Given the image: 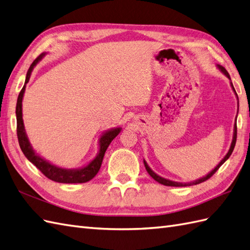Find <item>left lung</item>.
<instances>
[{"label":"left lung","instance_id":"left-lung-1","mask_svg":"<svg viewBox=\"0 0 250 250\" xmlns=\"http://www.w3.org/2000/svg\"><path fill=\"white\" fill-rule=\"evenodd\" d=\"M216 67L219 68V69L221 70V73H223V74L225 75V76L227 77V78L230 80V76H229L228 72H227V70H226L225 68H224V67L221 66V65H219V64H217ZM230 86H231L232 91H233V93H234V95H235V97H236V100H238V112H239V98H238V95H236V92H235V89H234V87H233V84H232L231 80H230ZM236 117H238V116H236ZM236 117H235V123H234V125H233L232 142H231V145H230V148H229V150H228V152H227V154H226L225 156H224V158L222 159V161H221L219 164L216 165V167H215L213 170H211V171L209 172V173H207L205 176H203V177H201V178H197V180L189 182V183L174 182V181L168 180V178H165V177H162V176H159L158 174H156L155 172L153 171V170L149 167V165L146 164V162L144 159V164H145L146 170L148 171V173L150 174V176L153 178V180H155V181H156L157 183H159V184L165 185V186H170V187H187V186H192V185H197V184H201V183H203V182H205V181H207L208 178H210L211 176H212V175L215 173V172L217 171V169H219V168L221 167V166L227 161V159L230 157V155H231V153H232V151H233V149H234L235 142H236Z\"/></svg>","mask_w":250,"mask_h":250}]
</instances>
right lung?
I'll use <instances>...</instances> for the list:
<instances>
[{"label":"right lung","mask_w":250,"mask_h":250,"mask_svg":"<svg viewBox=\"0 0 250 250\" xmlns=\"http://www.w3.org/2000/svg\"><path fill=\"white\" fill-rule=\"evenodd\" d=\"M46 55L47 53L41 54L33 63H31L30 67L27 70L24 86L18 96L16 115H17V134H18L19 145H20L22 152L24 153V155L26 156L28 161L31 164H34L44 175H45L47 178H49V180L57 183H62V184L86 183L88 181H91L92 178H94L96 174L98 173L102 164V159H104V153L107 149V146H110L112 140L118 135L123 129H121V126H116V127H112L110 130L102 132L98 139L99 148H98L97 155H96L95 158L92 159L88 164L82 166L80 168L68 169V168L59 167V166L52 164L50 162L46 161L45 158L41 157L38 153H36L33 146H31L29 142L26 131H25L23 113H22V101L24 97V93H25V87H26V84L29 81L31 73H33V70L37 64L39 63Z\"/></svg>","instance_id":"add662e5"}]
</instances>
